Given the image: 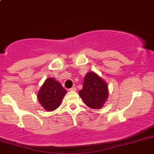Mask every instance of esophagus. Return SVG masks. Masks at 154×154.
Segmentation results:
<instances>
[{
  "mask_svg": "<svg viewBox=\"0 0 154 154\" xmlns=\"http://www.w3.org/2000/svg\"><path fill=\"white\" fill-rule=\"evenodd\" d=\"M70 91H72V92H75V91H76V86H74L72 88H71V89H70Z\"/></svg>",
  "mask_w": 154,
  "mask_h": 154,
  "instance_id": "1",
  "label": "esophagus"
}]
</instances>
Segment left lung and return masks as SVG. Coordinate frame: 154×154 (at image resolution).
I'll use <instances>...</instances> for the list:
<instances>
[{"instance_id":"1","label":"left lung","mask_w":154,"mask_h":154,"mask_svg":"<svg viewBox=\"0 0 154 154\" xmlns=\"http://www.w3.org/2000/svg\"><path fill=\"white\" fill-rule=\"evenodd\" d=\"M79 93L86 106L93 109H100L108 98V86L96 72H89L84 77L83 86Z\"/></svg>"}]
</instances>
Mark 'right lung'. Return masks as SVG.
Segmentation results:
<instances>
[{
  "mask_svg": "<svg viewBox=\"0 0 154 154\" xmlns=\"http://www.w3.org/2000/svg\"><path fill=\"white\" fill-rule=\"evenodd\" d=\"M66 93L61 82L54 78H48L38 91L37 100L44 110L53 111L61 105Z\"/></svg>",
  "mask_w": 154,
  "mask_h": 154,
  "instance_id": "obj_1",
  "label": "right lung"
}]
</instances>
